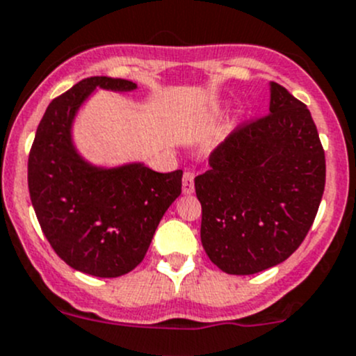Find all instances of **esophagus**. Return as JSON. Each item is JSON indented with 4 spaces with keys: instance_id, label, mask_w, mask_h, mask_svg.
<instances>
[{
    "instance_id": "esophagus-1",
    "label": "esophagus",
    "mask_w": 356,
    "mask_h": 356,
    "mask_svg": "<svg viewBox=\"0 0 356 356\" xmlns=\"http://www.w3.org/2000/svg\"><path fill=\"white\" fill-rule=\"evenodd\" d=\"M195 191V174L193 172H184V177H182V193L184 195H191Z\"/></svg>"
}]
</instances>
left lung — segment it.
I'll return each mask as SVG.
<instances>
[{
	"label": "left lung",
	"instance_id": "obj_1",
	"mask_svg": "<svg viewBox=\"0 0 356 356\" xmlns=\"http://www.w3.org/2000/svg\"><path fill=\"white\" fill-rule=\"evenodd\" d=\"M195 179L201 245L225 274L282 264L303 243L325 186V156L307 105L270 82L268 115L234 129Z\"/></svg>",
	"mask_w": 356,
	"mask_h": 356
}]
</instances>
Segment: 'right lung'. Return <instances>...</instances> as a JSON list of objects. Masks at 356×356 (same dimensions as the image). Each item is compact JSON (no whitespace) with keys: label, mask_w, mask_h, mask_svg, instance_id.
I'll return each instance as SVG.
<instances>
[{"label":"right lung","mask_w":356,"mask_h":356,"mask_svg":"<svg viewBox=\"0 0 356 356\" xmlns=\"http://www.w3.org/2000/svg\"><path fill=\"white\" fill-rule=\"evenodd\" d=\"M96 89L129 92L138 84L89 77L53 99L29 155V193L46 239L67 265L95 277H120L145 258L161 217L181 195L182 170L160 174L141 161L108 168L86 160L72 127Z\"/></svg>","instance_id":"obj_1"}]
</instances>
